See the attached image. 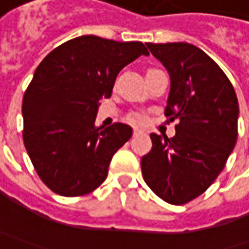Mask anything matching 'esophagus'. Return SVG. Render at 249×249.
Returning a JSON list of instances; mask_svg holds the SVG:
<instances>
[{
    "label": "esophagus",
    "mask_w": 249,
    "mask_h": 249,
    "mask_svg": "<svg viewBox=\"0 0 249 249\" xmlns=\"http://www.w3.org/2000/svg\"><path fill=\"white\" fill-rule=\"evenodd\" d=\"M141 133H142L141 130L134 129V130H133V137H137V136H139V134H141Z\"/></svg>",
    "instance_id": "esophagus-1"
}]
</instances>
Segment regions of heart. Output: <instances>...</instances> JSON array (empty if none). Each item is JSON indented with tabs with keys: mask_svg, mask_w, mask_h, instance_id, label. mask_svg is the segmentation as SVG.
<instances>
[{
	"mask_svg": "<svg viewBox=\"0 0 249 249\" xmlns=\"http://www.w3.org/2000/svg\"><path fill=\"white\" fill-rule=\"evenodd\" d=\"M129 120L133 122V123H141L144 120V116L141 113H139V112H131L129 115Z\"/></svg>",
	"mask_w": 249,
	"mask_h": 249,
	"instance_id": "obj_1",
	"label": "heart"
}]
</instances>
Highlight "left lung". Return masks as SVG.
<instances>
[{"mask_svg": "<svg viewBox=\"0 0 249 249\" xmlns=\"http://www.w3.org/2000/svg\"><path fill=\"white\" fill-rule=\"evenodd\" d=\"M170 74L165 116L177 119L176 136L152 133L141 159L148 187L163 201L184 205L205 193L225 169L237 141L238 101L225 72L188 43H147Z\"/></svg>", "mask_w": 249, "mask_h": 249, "instance_id": "8db88e82", "label": "left lung"}]
</instances>
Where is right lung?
<instances>
[{
  "mask_svg": "<svg viewBox=\"0 0 249 249\" xmlns=\"http://www.w3.org/2000/svg\"><path fill=\"white\" fill-rule=\"evenodd\" d=\"M140 55V41L82 36L44 58L24 91L23 142L45 186L62 196L90 194L104 183L113 154L133 131L123 123L95 127L102 98L118 73Z\"/></svg>",
  "mask_w": 249,
  "mask_h": 249,
  "instance_id": "right-lung-1",
  "label": "right lung"
}]
</instances>
